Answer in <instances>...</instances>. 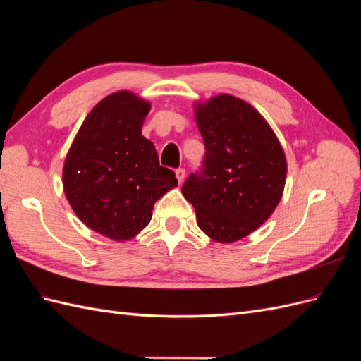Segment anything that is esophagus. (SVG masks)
<instances>
[{"instance_id": "1", "label": "esophagus", "mask_w": 361, "mask_h": 361, "mask_svg": "<svg viewBox=\"0 0 361 361\" xmlns=\"http://www.w3.org/2000/svg\"><path fill=\"white\" fill-rule=\"evenodd\" d=\"M176 178H178L179 183L183 182V179H185V170H183V169H178V170H176Z\"/></svg>"}]
</instances>
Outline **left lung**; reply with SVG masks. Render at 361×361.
Returning <instances> with one entry per match:
<instances>
[{
  "label": "left lung",
  "mask_w": 361,
  "mask_h": 361,
  "mask_svg": "<svg viewBox=\"0 0 361 361\" xmlns=\"http://www.w3.org/2000/svg\"><path fill=\"white\" fill-rule=\"evenodd\" d=\"M194 110L206 152L202 171L190 174L182 194L207 236L236 243L277 207L286 182L285 152L267 120L239 97L218 94Z\"/></svg>",
  "instance_id": "left-lung-1"
}]
</instances>
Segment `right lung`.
Segmentation results:
<instances>
[{
  "label": "right lung",
  "mask_w": 361,
  "mask_h": 361,
  "mask_svg": "<svg viewBox=\"0 0 361 361\" xmlns=\"http://www.w3.org/2000/svg\"><path fill=\"white\" fill-rule=\"evenodd\" d=\"M150 104L128 90L108 94L82 122L64 159L63 188L80 220L113 241L133 239L154 204L178 187L141 135Z\"/></svg>",
  "instance_id": "right-lung-1"
}]
</instances>
